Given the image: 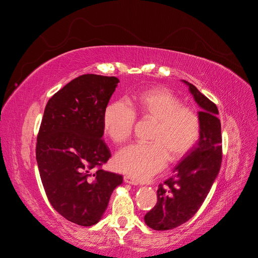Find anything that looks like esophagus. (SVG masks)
Instances as JSON below:
<instances>
[{"label":"esophagus","mask_w":258,"mask_h":258,"mask_svg":"<svg viewBox=\"0 0 258 258\" xmlns=\"http://www.w3.org/2000/svg\"><path fill=\"white\" fill-rule=\"evenodd\" d=\"M123 181H124V183L132 184V185H138L139 184V179H137L136 177L131 176V175H124L123 176Z\"/></svg>","instance_id":"esophagus-1"}]
</instances>
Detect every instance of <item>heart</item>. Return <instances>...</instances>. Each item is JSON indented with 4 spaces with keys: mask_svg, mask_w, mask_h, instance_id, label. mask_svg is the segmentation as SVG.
Instances as JSON below:
<instances>
[{
    "mask_svg": "<svg viewBox=\"0 0 258 258\" xmlns=\"http://www.w3.org/2000/svg\"><path fill=\"white\" fill-rule=\"evenodd\" d=\"M129 107L116 101L103 115L105 135L116 144L131 138L137 116L154 122L148 144H134L116 156V168L137 178L157 173L169 161L184 158L196 144L200 135V119L190 107L183 106L174 93L154 87L138 93Z\"/></svg>",
    "mask_w": 258,
    "mask_h": 258,
    "instance_id": "1",
    "label": "heart"
}]
</instances>
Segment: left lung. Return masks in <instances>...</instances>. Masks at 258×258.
<instances>
[{
    "instance_id": "8db88e82",
    "label": "left lung",
    "mask_w": 258,
    "mask_h": 258,
    "mask_svg": "<svg viewBox=\"0 0 258 258\" xmlns=\"http://www.w3.org/2000/svg\"><path fill=\"white\" fill-rule=\"evenodd\" d=\"M195 101L201 107L200 138L175 167V175L160 183L157 204L144 221L155 230H169L186 223L204 204L222 165V129L215 103L188 82Z\"/></svg>"
}]
</instances>
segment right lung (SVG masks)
Listing matches in <instances>:
<instances>
[{"instance_id": "add662e5", "label": "right lung", "mask_w": 258, "mask_h": 258, "mask_svg": "<svg viewBox=\"0 0 258 258\" xmlns=\"http://www.w3.org/2000/svg\"><path fill=\"white\" fill-rule=\"evenodd\" d=\"M119 80L84 74L48 100L36 141V161L50 205L68 221L92 226L102 217L120 174L102 169L112 154L103 115Z\"/></svg>"}]
</instances>
